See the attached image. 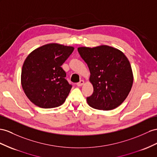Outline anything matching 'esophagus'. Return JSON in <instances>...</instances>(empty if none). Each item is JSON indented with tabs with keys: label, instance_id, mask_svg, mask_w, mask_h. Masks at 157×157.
I'll return each instance as SVG.
<instances>
[{
	"label": "esophagus",
	"instance_id": "esophagus-1",
	"mask_svg": "<svg viewBox=\"0 0 157 157\" xmlns=\"http://www.w3.org/2000/svg\"><path fill=\"white\" fill-rule=\"evenodd\" d=\"M83 83H84V81H83V80H81V81H80L79 82L77 83V86H78V87H80V86H83Z\"/></svg>",
	"mask_w": 157,
	"mask_h": 157
}]
</instances>
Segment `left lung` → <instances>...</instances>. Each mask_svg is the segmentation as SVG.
Returning a JSON list of instances; mask_svg holds the SVG:
<instances>
[{"label":"left lung","instance_id":"left-lung-1","mask_svg":"<svg viewBox=\"0 0 157 157\" xmlns=\"http://www.w3.org/2000/svg\"><path fill=\"white\" fill-rule=\"evenodd\" d=\"M78 51L90 71L94 92L86 99L97 109L117 107L131 90L133 76L127 58L122 52L108 46L81 47Z\"/></svg>","mask_w":157,"mask_h":157}]
</instances>
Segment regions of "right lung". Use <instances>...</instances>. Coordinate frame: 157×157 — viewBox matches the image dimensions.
I'll list each match as a JSON object with an SVG mask.
<instances>
[{
	"label": "right lung",
	"instance_id": "1",
	"mask_svg": "<svg viewBox=\"0 0 157 157\" xmlns=\"http://www.w3.org/2000/svg\"><path fill=\"white\" fill-rule=\"evenodd\" d=\"M74 48L58 44L42 46L28 56L24 62L21 83L31 102L41 108H54L65 101L72 87L61 66Z\"/></svg>",
	"mask_w": 157,
	"mask_h": 157
}]
</instances>
